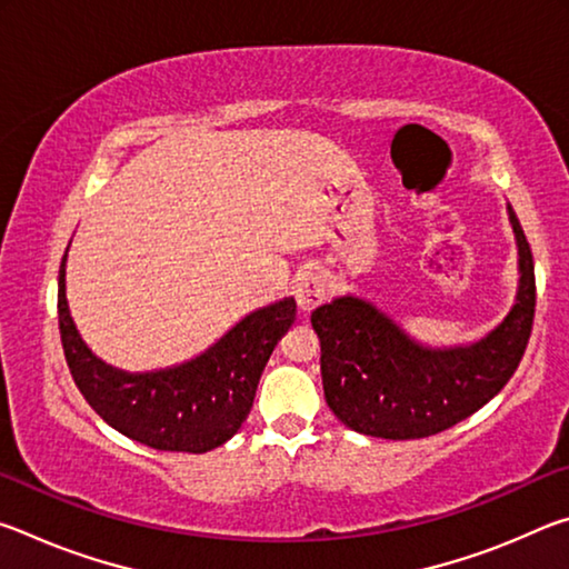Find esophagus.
<instances>
[{
  "instance_id": "esophagus-1",
  "label": "esophagus",
  "mask_w": 569,
  "mask_h": 569,
  "mask_svg": "<svg viewBox=\"0 0 569 569\" xmlns=\"http://www.w3.org/2000/svg\"><path fill=\"white\" fill-rule=\"evenodd\" d=\"M329 296V283L321 273H306L301 281L296 283V303L303 313L313 311L316 306H321Z\"/></svg>"
}]
</instances>
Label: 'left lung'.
<instances>
[{
    "mask_svg": "<svg viewBox=\"0 0 569 569\" xmlns=\"http://www.w3.org/2000/svg\"><path fill=\"white\" fill-rule=\"evenodd\" d=\"M519 283L515 306L479 341L427 346L381 308L339 296L311 313L321 339L323 397L346 427L366 437L423 439L495 399L522 361L535 319V261L512 206Z\"/></svg>",
    "mask_w": 569,
    "mask_h": 569,
    "instance_id": "left-lung-1",
    "label": "left lung"
}]
</instances>
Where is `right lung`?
<instances>
[{
    "label": "right lung",
    "instance_id": "add662e5",
    "mask_svg": "<svg viewBox=\"0 0 569 569\" xmlns=\"http://www.w3.org/2000/svg\"><path fill=\"white\" fill-rule=\"evenodd\" d=\"M64 263L67 250L57 278L62 349L90 407L120 435L160 451L203 455L226 445L243 427L266 363L296 321L293 298L250 311L196 359L130 373L98 359L82 341L67 306Z\"/></svg>",
    "mask_w": 569,
    "mask_h": 569
}]
</instances>
